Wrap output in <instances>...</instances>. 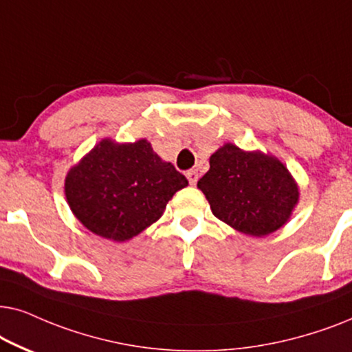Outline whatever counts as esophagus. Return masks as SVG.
I'll list each match as a JSON object with an SVG mask.
<instances>
[{
  "instance_id": "esophagus-1",
  "label": "esophagus",
  "mask_w": 352,
  "mask_h": 352,
  "mask_svg": "<svg viewBox=\"0 0 352 352\" xmlns=\"http://www.w3.org/2000/svg\"><path fill=\"white\" fill-rule=\"evenodd\" d=\"M186 179H188L190 185H196V182H198V172L188 170V172H186Z\"/></svg>"
}]
</instances>
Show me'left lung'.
Masks as SVG:
<instances>
[{
  "label": "left lung",
  "mask_w": 352,
  "mask_h": 352,
  "mask_svg": "<svg viewBox=\"0 0 352 352\" xmlns=\"http://www.w3.org/2000/svg\"><path fill=\"white\" fill-rule=\"evenodd\" d=\"M209 164L198 188L215 217L251 236H265L287 223L298 204L299 188L277 157L227 143Z\"/></svg>",
  "instance_id": "obj_1"
}]
</instances>
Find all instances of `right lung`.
I'll list each match as a JSON object with an SVG mask.
<instances>
[{"label": "right lung", "instance_id": "obj_1", "mask_svg": "<svg viewBox=\"0 0 352 352\" xmlns=\"http://www.w3.org/2000/svg\"><path fill=\"white\" fill-rule=\"evenodd\" d=\"M188 180L151 143L101 140L65 177L75 217L106 240L127 241L156 222Z\"/></svg>", "mask_w": 352, "mask_h": 352}]
</instances>
